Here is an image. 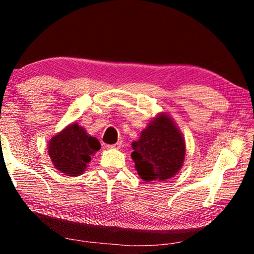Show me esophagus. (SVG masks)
Instances as JSON below:
<instances>
[{
    "instance_id": "esophagus-1",
    "label": "esophagus",
    "mask_w": 254,
    "mask_h": 254,
    "mask_svg": "<svg viewBox=\"0 0 254 254\" xmlns=\"http://www.w3.org/2000/svg\"><path fill=\"white\" fill-rule=\"evenodd\" d=\"M121 147H122V143H121V142H118V143H115V144L107 145V148H109V149H120Z\"/></svg>"
}]
</instances>
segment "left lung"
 Wrapping results in <instances>:
<instances>
[{"label":"left lung","mask_w":254,"mask_h":254,"mask_svg":"<svg viewBox=\"0 0 254 254\" xmlns=\"http://www.w3.org/2000/svg\"><path fill=\"white\" fill-rule=\"evenodd\" d=\"M131 157L144 182H166L182 169L186 154L183 133L169 114L161 112L132 143Z\"/></svg>","instance_id":"8db88e82"}]
</instances>
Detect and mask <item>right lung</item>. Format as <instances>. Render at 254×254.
<instances>
[{"mask_svg": "<svg viewBox=\"0 0 254 254\" xmlns=\"http://www.w3.org/2000/svg\"><path fill=\"white\" fill-rule=\"evenodd\" d=\"M100 149L101 143L96 137L89 135L78 123H71L51 137L48 154L56 169L66 176L77 177L84 173Z\"/></svg>", "mask_w": 254, "mask_h": 254, "instance_id": "1", "label": "right lung"}]
</instances>
